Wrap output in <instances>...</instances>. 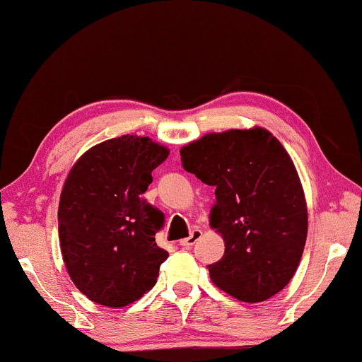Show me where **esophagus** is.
Here are the masks:
<instances>
[{
	"label": "esophagus",
	"instance_id": "obj_1",
	"mask_svg": "<svg viewBox=\"0 0 362 362\" xmlns=\"http://www.w3.org/2000/svg\"><path fill=\"white\" fill-rule=\"evenodd\" d=\"M201 235H203V231H201V230H193L192 233H189V236L183 238V240L179 241L180 246H182V247H192L193 244L199 240Z\"/></svg>",
	"mask_w": 362,
	"mask_h": 362
}]
</instances>
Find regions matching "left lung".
Returning a JSON list of instances; mask_svg holds the SVG:
<instances>
[{"label": "left lung", "mask_w": 362, "mask_h": 362, "mask_svg": "<svg viewBox=\"0 0 362 362\" xmlns=\"http://www.w3.org/2000/svg\"><path fill=\"white\" fill-rule=\"evenodd\" d=\"M187 173L216 187L209 225L225 243L212 283L243 302H265L289 284L302 259L308 209L283 144L267 131L209 132L180 148Z\"/></svg>", "instance_id": "8db88e82"}]
</instances>
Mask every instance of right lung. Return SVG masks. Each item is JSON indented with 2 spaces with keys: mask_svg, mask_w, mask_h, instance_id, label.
Here are the masks:
<instances>
[{
  "mask_svg": "<svg viewBox=\"0 0 362 362\" xmlns=\"http://www.w3.org/2000/svg\"><path fill=\"white\" fill-rule=\"evenodd\" d=\"M168 155V146L127 134L90 146L66 175L60 250L73 284L95 303L119 308L156 284L169 254L155 241L163 214L142 194Z\"/></svg>",
  "mask_w": 362,
  "mask_h": 362,
  "instance_id": "right-lung-1",
  "label": "right lung"
}]
</instances>
